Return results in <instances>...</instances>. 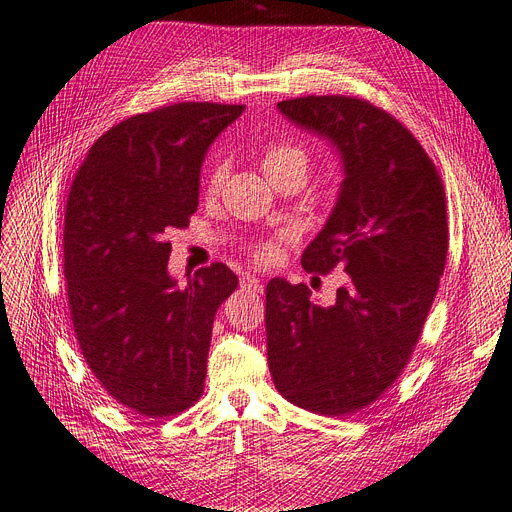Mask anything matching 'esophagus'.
I'll list each match as a JSON object with an SVG mask.
<instances>
[{
  "label": "esophagus",
  "instance_id": "1",
  "mask_svg": "<svg viewBox=\"0 0 512 512\" xmlns=\"http://www.w3.org/2000/svg\"><path fill=\"white\" fill-rule=\"evenodd\" d=\"M241 288L248 290V292H262V283H260V279L256 275L245 273L241 277Z\"/></svg>",
  "mask_w": 512,
  "mask_h": 512
}]
</instances>
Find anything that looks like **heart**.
Listing matches in <instances>:
<instances>
[{
  "label": "heart",
  "instance_id": "obj_1",
  "mask_svg": "<svg viewBox=\"0 0 512 512\" xmlns=\"http://www.w3.org/2000/svg\"><path fill=\"white\" fill-rule=\"evenodd\" d=\"M260 163H262V170L271 178V182H275L290 174L306 176L311 166V155L304 147L296 145V142L269 140L260 151ZM224 176H227V163L222 159H212L206 170V191L216 193L222 187ZM250 252L256 262H262V264L273 262L279 254V241L267 239V241L254 243Z\"/></svg>",
  "mask_w": 512,
  "mask_h": 512
}]
</instances>
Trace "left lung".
Returning <instances> with one entry per match:
<instances>
[{"mask_svg":"<svg viewBox=\"0 0 512 512\" xmlns=\"http://www.w3.org/2000/svg\"><path fill=\"white\" fill-rule=\"evenodd\" d=\"M279 111L334 142L344 180L309 273L349 275L330 306L304 283L267 285V355L277 391L321 416L382 397L420 340L447 256L445 189L433 159L391 113L357 96H300Z\"/></svg>","mask_w":512,"mask_h":512,"instance_id":"1","label":"left lung"}]
</instances>
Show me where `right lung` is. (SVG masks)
I'll list each match as a JSON object with an SVG mask.
<instances>
[{
  "instance_id": "obj_1",
  "label": "right lung",
  "mask_w": 512,
  "mask_h": 512,
  "mask_svg": "<svg viewBox=\"0 0 512 512\" xmlns=\"http://www.w3.org/2000/svg\"><path fill=\"white\" fill-rule=\"evenodd\" d=\"M243 109L176 102L128 117L73 178L63 256L75 338L102 391L145 418L201 397L216 311L237 290L227 264L178 285L168 260L170 235L197 212L201 161Z\"/></svg>"
}]
</instances>
